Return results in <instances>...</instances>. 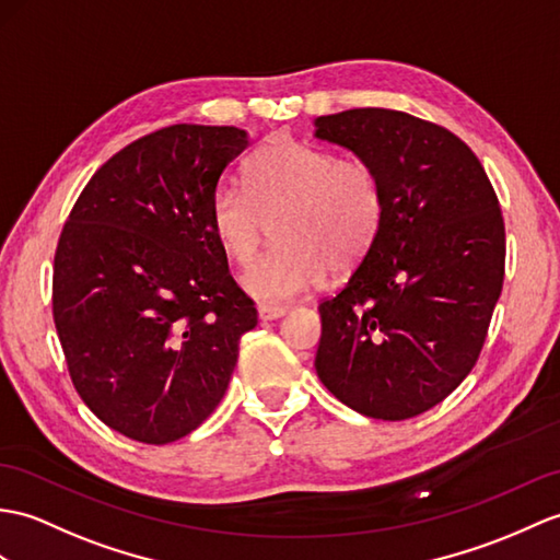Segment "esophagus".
Instances as JSON below:
<instances>
[{"label":"esophagus","mask_w":560,"mask_h":560,"mask_svg":"<svg viewBox=\"0 0 560 560\" xmlns=\"http://www.w3.org/2000/svg\"><path fill=\"white\" fill-rule=\"evenodd\" d=\"M285 312H289V307H283V305H267V303H259L257 305V315H259V319H262V322L279 319V317L285 315Z\"/></svg>","instance_id":"1"}]
</instances>
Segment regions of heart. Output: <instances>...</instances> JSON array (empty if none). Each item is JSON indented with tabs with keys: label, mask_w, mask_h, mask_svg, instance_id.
Here are the masks:
<instances>
[{
	"label": "heart",
	"mask_w": 560,
	"mask_h": 560,
	"mask_svg": "<svg viewBox=\"0 0 560 560\" xmlns=\"http://www.w3.org/2000/svg\"><path fill=\"white\" fill-rule=\"evenodd\" d=\"M382 178L362 160H341L293 136H271L243 166V190L219 186L207 221L231 262H253L275 220L277 245L245 271L241 285L262 303L303 295L334 271L355 269L384 226Z\"/></svg>",
	"instance_id": "obj_1"
}]
</instances>
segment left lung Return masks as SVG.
I'll return each instance as SVG.
<instances>
[{
  "mask_svg": "<svg viewBox=\"0 0 560 560\" xmlns=\"http://www.w3.org/2000/svg\"><path fill=\"white\" fill-rule=\"evenodd\" d=\"M319 140L382 178L384 226L343 289L319 303L315 370L374 420H408L456 392L482 353L503 289L505 226L475 152L396 109L315 119Z\"/></svg>",
  "mask_w": 560,
  "mask_h": 560,
  "instance_id": "8db88e82",
  "label": "left lung"
}]
</instances>
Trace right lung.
I'll return each mask as SVG.
<instances>
[{
  "label": "right lung",
  "instance_id": "add662e5",
  "mask_svg": "<svg viewBox=\"0 0 560 560\" xmlns=\"http://www.w3.org/2000/svg\"><path fill=\"white\" fill-rule=\"evenodd\" d=\"M245 148L236 126L142 136L97 168L61 229L51 312L71 382L142 444H172L210 418L257 324L207 221Z\"/></svg>",
  "mask_w": 560,
  "mask_h": 560
}]
</instances>
